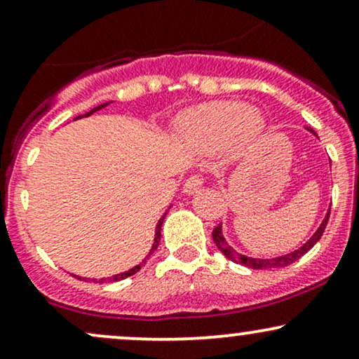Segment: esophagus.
<instances>
[{"mask_svg": "<svg viewBox=\"0 0 359 359\" xmlns=\"http://www.w3.org/2000/svg\"><path fill=\"white\" fill-rule=\"evenodd\" d=\"M203 184H204V180L201 179L199 175H192V177H189V179L184 182L182 191H184V194H189V196H192V194H196L201 187H203Z\"/></svg>", "mask_w": 359, "mask_h": 359, "instance_id": "obj_1", "label": "esophagus"}]
</instances>
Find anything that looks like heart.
Listing matches in <instances>:
<instances>
[{
	"label": "heart",
	"mask_w": 359,
	"mask_h": 359,
	"mask_svg": "<svg viewBox=\"0 0 359 359\" xmlns=\"http://www.w3.org/2000/svg\"><path fill=\"white\" fill-rule=\"evenodd\" d=\"M180 140L196 148H219L231 140L253 145L266 131V119L257 109L236 101L205 102L184 111L175 121Z\"/></svg>",
	"instance_id": "b5f03b06"
}]
</instances>
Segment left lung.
I'll list each match as a JSON object with an SVG mask.
<instances>
[{
    "label": "left lung",
    "instance_id": "8db88e82",
    "mask_svg": "<svg viewBox=\"0 0 359 359\" xmlns=\"http://www.w3.org/2000/svg\"><path fill=\"white\" fill-rule=\"evenodd\" d=\"M307 131H311V133L314 135L316 138H319V137H317L316 131L312 130V128H307ZM329 212H331V205H329L327 212H325L324 219L319 224V228L316 229V233L312 234V236L309 238V240L304 243V245L300 246V248L290 251V253L280 255V257H273V258L246 257V255H243V253H240V251H236L231 245H229L228 241H226L224 234H222V226L221 224L217 226V228L212 231V240H214V243H216V246H217V248H219L221 253L224 255V257L228 258V259H231V262H234V263H240V265H245V266H248V269H253V270L283 269V266H288V265H292V263H294V262H297L300 257H304V255H306L307 251L311 250L312 246H314L316 243L320 240V236H323L325 226H327Z\"/></svg>",
    "mask_w": 359,
    "mask_h": 359
}]
</instances>
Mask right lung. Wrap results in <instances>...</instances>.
I'll return each mask as SVG.
<instances>
[{
	"label": "right lung",
	"mask_w": 359,
	"mask_h": 359,
	"mask_svg": "<svg viewBox=\"0 0 359 359\" xmlns=\"http://www.w3.org/2000/svg\"><path fill=\"white\" fill-rule=\"evenodd\" d=\"M111 102L113 101H108V102H102V104H100V106H96V108H93L90 111H88V113H84V114H81V116H77V118H74V121H76V119H81V118H88V116H90V114L93 113H96V111H100V109H102V108H106V106L108 104H111ZM168 208H172V205H168ZM165 216H167V212L163 214L162 217H160L158 219V222H156V226H155V238H154V243H151V248H150V251H148V255L145 258L142 259V262L138 263V265H135L133 269H130V270H126V271H123V273H118V275H113V277H104V278H82V277H79V275H74V277H77L79 280H86V282H88V280H93L94 283H106V282H118V280H123V278H126V277H131V275H135L137 273V271L142 269V266H145V263H147V259L151 257V253H154V251L156 250V246H158V243H160V238H162V224H163V219H165Z\"/></svg>",
	"instance_id": "1"
}]
</instances>
